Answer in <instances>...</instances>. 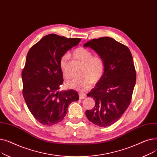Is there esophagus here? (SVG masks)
Segmentation results:
<instances>
[{"mask_svg":"<svg viewBox=\"0 0 157 157\" xmlns=\"http://www.w3.org/2000/svg\"><path fill=\"white\" fill-rule=\"evenodd\" d=\"M79 99H84L86 97V94L84 93H79Z\"/></svg>","mask_w":157,"mask_h":157,"instance_id":"34e87169","label":"esophagus"}]
</instances>
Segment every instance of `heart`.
I'll use <instances>...</instances> for the list:
<instances>
[{"mask_svg": "<svg viewBox=\"0 0 157 157\" xmlns=\"http://www.w3.org/2000/svg\"><path fill=\"white\" fill-rule=\"evenodd\" d=\"M74 56L84 64L82 73L83 76L67 82L66 86L78 91H85L91 87L93 83H96L102 78L105 72V62L102 56H93L92 52L90 49L82 47L74 50ZM69 58L68 54H64L60 60V69L63 78L66 79H69L71 77L67 67Z\"/></svg>", "mask_w": 157, "mask_h": 157, "instance_id": "1", "label": "heart"}]
</instances>
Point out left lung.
<instances>
[{
    "mask_svg": "<svg viewBox=\"0 0 157 157\" xmlns=\"http://www.w3.org/2000/svg\"><path fill=\"white\" fill-rule=\"evenodd\" d=\"M89 47L105 62V72L95 87L87 94L95 105L87 110V118L95 125L105 127L117 122L130 103L136 82V73L129 49L114 39L104 37L89 40Z\"/></svg>",
    "mask_w": 157,
    "mask_h": 157,
    "instance_id": "8db88e82",
    "label": "left lung"
}]
</instances>
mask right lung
<instances>
[{"mask_svg":"<svg viewBox=\"0 0 157 157\" xmlns=\"http://www.w3.org/2000/svg\"><path fill=\"white\" fill-rule=\"evenodd\" d=\"M80 40L79 38L49 34L27 53L21 74L23 95L29 111L41 124L51 126L61 121L69 105L79 100L74 90H59L63 82L60 58Z\"/></svg>","mask_w":157,"mask_h":157,"instance_id":"right-lung-1","label":"right lung"}]
</instances>
